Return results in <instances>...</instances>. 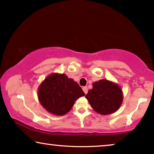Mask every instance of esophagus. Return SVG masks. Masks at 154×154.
I'll use <instances>...</instances> for the list:
<instances>
[{
    "label": "esophagus",
    "instance_id": "obj_1",
    "mask_svg": "<svg viewBox=\"0 0 154 154\" xmlns=\"http://www.w3.org/2000/svg\"><path fill=\"white\" fill-rule=\"evenodd\" d=\"M83 92H85V94L88 93V88H87V87H83Z\"/></svg>",
    "mask_w": 154,
    "mask_h": 154
}]
</instances>
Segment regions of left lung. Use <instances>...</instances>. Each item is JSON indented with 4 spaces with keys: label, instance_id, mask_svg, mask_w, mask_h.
Masks as SVG:
<instances>
[{
    "label": "left lung",
    "instance_id": "obj_1",
    "mask_svg": "<svg viewBox=\"0 0 154 154\" xmlns=\"http://www.w3.org/2000/svg\"><path fill=\"white\" fill-rule=\"evenodd\" d=\"M94 111L101 115H109L121 107L123 100L121 88L117 83L102 79L92 83V88L85 95Z\"/></svg>",
    "mask_w": 154,
    "mask_h": 154
}]
</instances>
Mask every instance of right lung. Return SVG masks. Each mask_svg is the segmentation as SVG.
I'll use <instances>...</instances> for the list:
<instances>
[{
  "label": "right lung",
  "instance_id": "right-lung-1",
  "mask_svg": "<svg viewBox=\"0 0 154 154\" xmlns=\"http://www.w3.org/2000/svg\"><path fill=\"white\" fill-rule=\"evenodd\" d=\"M84 95L79 84L64 73H51L38 89V98L41 106L56 116L66 114L75 101Z\"/></svg>",
  "mask_w": 154,
  "mask_h": 154
}]
</instances>
